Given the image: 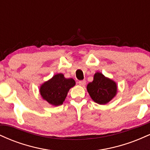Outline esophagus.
<instances>
[{
	"mask_svg": "<svg viewBox=\"0 0 150 150\" xmlns=\"http://www.w3.org/2000/svg\"><path fill=\"white\" fill-rule=\"evenodd\" d=\"M78 83H79V85L81 86H85L86 84V81L85 80H80V81H79Z\"/></svg>",
	"mask_w": 150,
	"mask_h": 150,
	"instance_id": "34e87169",
	"label": "esophagus"
}]
</instances>
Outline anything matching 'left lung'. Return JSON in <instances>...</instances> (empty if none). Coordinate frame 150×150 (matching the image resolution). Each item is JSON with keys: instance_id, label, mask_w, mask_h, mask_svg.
<instances>
[{"instance_id": "obj_1", "label": "left lung", "mask_w": 150, "mask_h": 150, "mask_svg": "<svg viewBox=\"0 0 150 150\" xmlns=\"http://www.w3.org/2000/svg\"><path fill=\"white\" fill-rule=\"evenodd\" d=\"M87 89L93 101L99 104H106L116 96L117 85L102 73H97L92 82L87 85Z\"/></svg>"}]
</instances>
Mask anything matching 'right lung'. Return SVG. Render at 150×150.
Listing matches in <instances>:
<instances>
[{
    "label": "right lung",
    "instance_id": "right-lung-1",
    "mask_svg": "<svg viewBox=\"0 0 150 150\" xmlns=\"http://www.w3.org/2000/svg\"><path fill=\"white\" fill-rule=\"evenodd\" d=\"M73 78H65L62 73L56 74L40 87V94L44 100L53 106L63 104L69 89L75 86Z\"/></svg>",
    "mask_w": 150,
    "mask_h": 150
}]
</instances>
